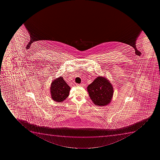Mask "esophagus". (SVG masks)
Returning a JSON list of instances; mask_svg holds the SVG:
<instances>
[{"mask_svg": "<svg viewBox=\"0 0 160 160\" xmlns=\"http://www.w3.org/2000/svg\"><path fill=\"white\" fill-rule=\"evenodd\" d=\"M77 86H83V84H76Z\"/></svg>", "mask_w": 160, "mask_h": 160, "instance_id": "esophagus-1", "label": "esophagus"}]
</instances>
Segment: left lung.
I'll return each mask as SVG.
<instances>
[{"label": "left lung", "instance_id": "obj_1", "mask_svg": "<svg viewBox=\"0 0 160 160\" xmlns=\"http://www.w3.org/2000/svg\"><path fill=\"white\" fill-rule=\"evenodd\" d=\"M90 99L95 105L105 106L111 102L113 94L112 85L107 78L99 76L87 87Z\"/></svg>", "mask_w": 160, "mask_h": 160}]
</instances>
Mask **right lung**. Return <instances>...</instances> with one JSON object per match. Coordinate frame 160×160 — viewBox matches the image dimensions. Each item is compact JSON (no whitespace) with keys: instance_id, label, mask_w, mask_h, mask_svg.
<instances>
[{"instance_id":"add662e5","label":"right lung","mask_w":160,"mask_h":160,"mask_svg":"<svg viewBox=\"0 0 160 160\" xmlns=\"http://www.w3.org/2000/svg\"><path fill=\"white\" fill-rule=\"evenodd\" d=\"M70 89V86L62 77L58 78L51 83L50 87L51 98L54 101L62 102L69 95Z\"/></svg>"}]
</instances>
